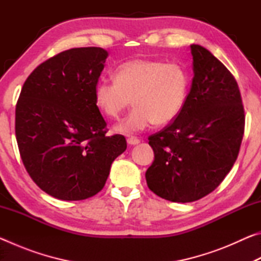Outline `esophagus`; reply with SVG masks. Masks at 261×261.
<instances>
[{
    "label": "esophagus",
    "instance_id": "34e87169",
    "mask_svg": "<svg viewBox=\"0 0 261 261\" xmlns=\"http://www.w3.org/2000/svg\"><path fill=\"white\" fill-rule=\"evenodd\" d=\"M126 141L129 145H137L140 143V139L137 138V137H129V138L126 139Z\"/></svg>",
    "mask_w": 261,
    "mask_h": 261
}]
</instances>
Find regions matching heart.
<instances>
[{"label": "heart", "instance_id": "heart-1", "mask_svg": "<svg viewBox=\"0 0 261 261\" xmlns=\"http://www.w3.org/2000/svg\"><path fill=\"white\" fill-rule=\"evenodd\" d=\"M114 76L96 83L95 102L108 117L118 118L134 101L135 108L115 126L126 135L173 122L184 108L191 79L178 62L143 59L120 64Z\"/></svg>", "mask_w": 261, "mask_h": 261}]
</instances>
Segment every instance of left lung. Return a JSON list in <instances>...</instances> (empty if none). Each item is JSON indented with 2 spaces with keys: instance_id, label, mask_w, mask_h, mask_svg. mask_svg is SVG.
<instances>
[{
  "instance_id": "obj_1",
  "label": "left lung",
  "mask_w": 261,
  "mask_h": 261,
  "mask_svg": "<svg viewBox=\"0 0 261 261\" xmlns=\"http://www.w3.org/2000/svg\"><path fill=\"white\" fill-rule=\"evenodd\" d=\"M192 85L184 108L165 129L148 137L154 161L149 190L173 202H191L219 187L235 163L245 115L231 72L199 45H191Z\"/></svg>"
}]
</instances>
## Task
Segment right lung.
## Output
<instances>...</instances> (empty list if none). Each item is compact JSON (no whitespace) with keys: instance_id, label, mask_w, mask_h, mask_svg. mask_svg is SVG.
Instances as JSON below:
<instances>
[{"instance_id":"right-lung-1","label":"right lung","mask_w":261,"mask_h":261,"mask_svg":"<svg viewBox=\"0 0 261 261\" xmlns=\"http://www.w3.org/2000/svg\"><path fill=\"white\" fill-rule=\"evenodd\" d=\"M107 50H64L35 68L16 105L20 158L33 182L61 200H83L103 189L110 166L126 149L107 134L94 90Z\"/></svg>"}]
</instances>
